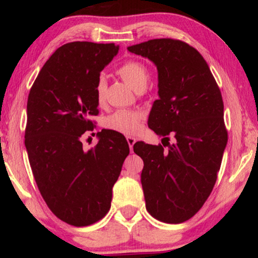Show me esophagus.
<instances>
[{"instance_id": "34e87169", "label": "esophagus", "mask_w": 258, "mask_h": 258, "mask_svg": "<svg viewBox=\"0 0 258 258\" xmlns=\"http://www.w3.org/2000/svg\"><path fill=\"white\" fill-rule=\"evenodd\" d=\"M126 142H128V144H129L130 153H133V147L136 142V139H134V137H132V136H128V137H126Z\"/></svg>"}]
</instances>
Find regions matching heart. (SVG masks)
I'll use <instances>...</instances> for the list:
<instances>
[{"mask_svg": "<svg viewBox=\"0 0 258 258\" xmlns=\"http://www.w3.org/2000/svg\"><path fill=\"white\" fill-rule=\"evenodd\" d=\"M119 77L129 84L135 91L146 89L148 81H149V73L142 63L137 61H128L117 69ZM105 80L104 77H100L96 82L95 91L98 102L103 101L105 93ZM142 112L136 110H117L114 114L108 116L105 119V124L109 128L117 130L123 134H135L140 129L141 121H142Z\"/></svg>", "mask_w": 258, "mask_h": 258, "instance_id": "b5f03b06", "label": "heart"}]
</instances>
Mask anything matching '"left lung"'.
<instances>
[{"instance_id":"left-lung-1","label":"left lung","mask_w":258,"mask_h":258,"mask_svg":"<svg viewBox=\"0 0 258 258\" xmlns=\"http://www.w3.org/2000/svg\"><path fill=\"white\" fill-rule=\"evenodd\" d=\"M157 68L158 100L148 126L164 136L168 149L141 141V183L151 216L165 223L192 217L209 197L228 142L222 95L203 56L189 44L157 38L128 47ZM174 136L170 145L165 138Z\"/></svg>"}]
</instances>
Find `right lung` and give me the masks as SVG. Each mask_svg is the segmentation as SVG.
I'll return each mask as SVG.
<instances>
[{"mask_svg": "<svg viewBox=\"0 0 258 258\" xmlns=\"http://www.w3.org/2000/svg\"><path fill=\"white\" fill-rule=\"evenodd\" d=\"M119 50L114 43L72 42L52 54L31 87L24 144L42 197L59 220L86 227L110 209L112 186L129 155L124 136L103 129L84 150L81 137L94 130L100 73Z\"/></svg>", "mask_w": 258, "mask_h": 258, "instance_id": "add662e5", "label": "right lung"}]
</instances>
